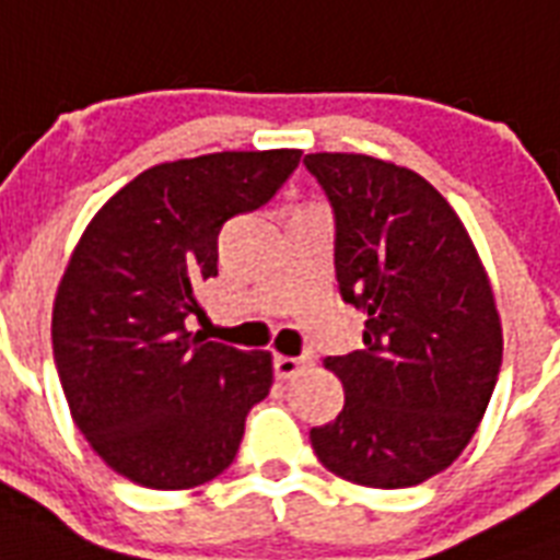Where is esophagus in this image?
Here are the masks:
<instances>
[{"mask_svg":"<svg viewBox=\"0 0 560 560\" xmlns=\"http://www.w3.org/2000/svg\"><path fill=\"white\" fill-rule=\"evenodd\" d=\"M305 369V360L302 358H276V377L279 381H290V377H296L299 372Z\"/></svg>","mask_w":560,"mask_h":560,"instance_id":"obj_1","label":"esophagus"}]
</instances>
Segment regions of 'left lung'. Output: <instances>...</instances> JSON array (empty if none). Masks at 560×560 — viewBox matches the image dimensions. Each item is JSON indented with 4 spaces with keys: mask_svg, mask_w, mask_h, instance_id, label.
I'll return each instance as SVG.
<instances>
[{
    "mask_svg": "<svg viewBox=\"0 0 560 560\" xmlns=\"http://www.w3.org/2000/svg\"><path fill=\"white\" fill-rule=\"evenodd\" d=\"M337 220L340 293L366 314V349L328 358L346 389L311 430L325 468L409 488L451 468L486 416L503 325L477 246L421 174L366 153H307Z\"/></svg>",
    "mask_w": 560,
    "mask_h": 560,
    "instance_id": "8db88e82",
    "label": "left lung"
}]
</instances>
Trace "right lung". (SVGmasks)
Returning <instances> with one entry per match:
<instances>
[{"label": "right lung", "instance_id": "add662e5", "mask_svg": "<svg viewBox=\"0 0 560 560\" xmlns=\"http://www.w3.org/2000/svg\"><path fill=\"white\" fill-rule=\"evenodd\" d=\"M302 151L162 162L83 229L51 307V346L74 424L136 486L186 491L232 465L246 412L270 395V351L186 328L218 276V232L270 200Z\"/></svg>", "mask_w": 560, "mask_h": 560}]
</instances>
